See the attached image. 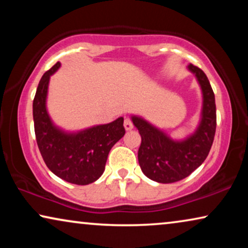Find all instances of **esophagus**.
<instances>
[{"mask_svg":"<svg viewBox=\"0 0 248 248\" xmlns=\"http://www.w3.org/2000/svg\"><path fill=\"white\" fill-rule=\"evenodd\" d=\"M124 128L126 131H131L132 128H133V124H132L131 120H128V118H125V121H124Z\"/></svg>","mask_w":248,"mask_h":248,"instance_id":"esophagus-1","label":"esophagus"}]
</instances>
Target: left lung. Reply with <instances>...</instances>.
Here are the masks:
<instances>
[{
  "label": "left lung",
  "instance_id": "obj_1",
  "mask_svg": "<svg viewBox=\"0 0 248 248\" xmlns=\"http://www.w3.org/2000/svg\"><path fill=\"white\" fill-rule=\"evenodd\" d=\"M202 93L200 120L194 132L183 139H174L140 115L131 121L141 135L138 159L141 170L152 181L169 184L191 175L208 157L215 139L217 116L215 93L204 72L188 64Z\"/></svg>",
  "mask_w": 248,
  "mask_h": 248
}]
</instances>
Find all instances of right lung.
Returning <instances> with one entry per match:
<instances>
[{"instance_id":"obj_1","label":"right lung","mask_w":248,"mask_h":248,"mask_svg":"<svg viewBox=\"0 0 248 248\" xmlns=\"http://www.w3.org/2000/svg\"><path fill=\"white\" fill-rule=\"evenodd\" d=\"M60 67L57 62L47 71L37 88L32 104L37 144L53 174L72 184L88 185L103 175L110 149L124 137V118L78 131L56 125L47 109V94L50 77Z\"/></svg>"}]
</instances>
